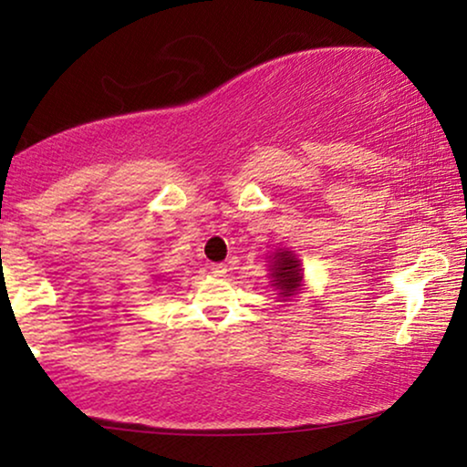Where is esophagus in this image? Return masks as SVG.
I'll list each match as a JSON object with an SVG mask.
<instances>
[{"instance_id": "esophagus-1", "label": "esophagus", "mask_w": 467, "mask_h": 467, "mask_svg": "<svg viewBox=\"0 0 467 467\" xmlns=\"http://www.w3.org/2000/svg\"><path fill=\"white\" fill-rule=\"evenodd\" d=\"M210 270H213L214 276H219V278L227 276V264H214L213 267H210Z\"/></svg>"}]
</instances>
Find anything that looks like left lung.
I'll use <instances>...</instances> for the list:
<instances>
[{
  "mask_svg": "<svg viewBox=\"0 0 467 467\" xmlns=\"http://www.w3.org/2000/svg\"><path fill=\"white\" fill-rule=\"evenodd\" d=\"M270 289L276 291L278 302H289L306 289L302 261L289 248H276L270 254Z\"/></svg>",
  "mask_w": 467,
  "mask_h": 467,
  "instance_id": "8db88e82",
  "label": "left lung"
}]
</instances>
